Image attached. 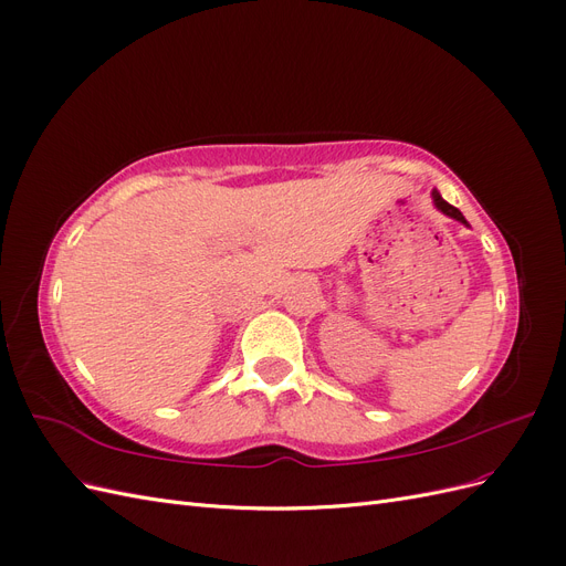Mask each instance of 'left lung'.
<instances>
[{"label": "left lung", "instance_id": "left-lung-1", "mask_svg": "<svg viewBox=\"0 0 566 566\" xmlns=\"http://www.w3.org/2000/svg\"><path fill=\"white\" fill-rule=\"evenodd\" d=\"M432 200H434V208L441 212V214H447V217H451V219H455V221H460V224H465V227H470L468 224V219L462 217V212L458 210V208H453V205H449L447 200H443L441 196H439V191L434 188L432 191Z\"/></svg>", "mask_w": 566, "mask_h": 566}]
</instances>
